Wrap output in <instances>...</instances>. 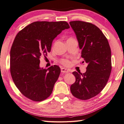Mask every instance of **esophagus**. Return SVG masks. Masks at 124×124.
I'll return each mask as SVG.
<instances>
[{"label":"esophagus","instance_id":"1","mask_svg":"<svg viewBox=\"0 0 124 124\" xmlns=\"http://www.w3.org/2000/svg\"><path fill=\"white\" fill-rule=\"evenodd\" d=\"M61 72H63V73H67V72H69V70L65 68H62Z\"/></svg>","mask_w":124,"mask_h":124}]
</instances>
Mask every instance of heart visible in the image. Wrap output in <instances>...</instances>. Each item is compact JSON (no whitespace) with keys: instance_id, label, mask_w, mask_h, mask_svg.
Here are the masks:
<instances>
[{"instance_id":"heart-1","label":"heart","mask_w":124,"mask_h":124,"mask_svg":"<svg viewBox=\"0 0 124 124\" xmlns=\"http://www.w3.org/2000/svg\"><path fill=\"white\" fill-rule=\"evenodd\" d=\"M72 39V38H70L69 39ZM59 62L61 64L65 66H69L71 65V62L70 61L69 59H61L59 60Z\"/></svg>"}]
</instances>
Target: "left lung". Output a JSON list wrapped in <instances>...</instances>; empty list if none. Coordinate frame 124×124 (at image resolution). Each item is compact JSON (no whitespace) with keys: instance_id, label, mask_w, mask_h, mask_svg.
<instances>
[{"instance_id":"8db88e82","label":"left lung","mask_w":124,"mask_h":124,"mask_svg":"<svg viewBox=\"0 0 124 124\" xmlns=\"http://www.w3.org/2000/svg\"><path fill=\"white\" fill-rule=\"evenodd\" d=\"M70 24L76 34L81 57L88 64L85 73H72L76 81L70 90L77 98L87 100L100 93L108 80L112 70L110 46L105 35L94 24L80 20L72 21Z\"/></svg>"}]
</instances>
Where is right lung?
I'll use <instances>...</instances> for the list:
<instances>
[{
    "label": "right lung",
    "mask_w": 124,
    "mask_h": 124,
    "mask_svg": "<svg viewBox=\"0 0 124 124\" xmlns=\"http://www.w3.org/2000/svg\"><path fill=\"white\" fill-rule=\"evenodd\" d=\"M69 28L64 21L36 22L16 35L10 51V72L16 87L28 99L41 101L52 93L60 69L57 65L41 69L40 59L50 52L53 39Z\"/></svg>",
    "instance_id": "right-lung-1"
}]
</instances>
